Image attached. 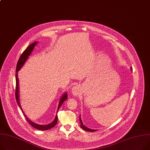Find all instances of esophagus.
Returning a JSON list of instances; mask_svg holds the SVG:
<instances>
[{"instance_id":"esophagus-1","label":"esophagus","mask_w":150,"mask_h":150,"mask_svg":"<svg viewBox=\"0 0 150 150\" xmlns=\"http://www.w3.org/2000/svg\"><path fill=\"white\" fill-rule=\"evenodd\" d=\"M79 92H80V89H79V86H74L72 87V93L74 96H77L78 95H79Z\"/></svg>"}]
</instances>
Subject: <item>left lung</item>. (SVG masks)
<instances>
[{"label":"left lung","mask_w":150,"mask_h":150,"mask_svg":"<svg viewBox=\"0 0 150 150\" xmlns=\"http://www.w3.org/2000/svg\"><path fill=\"white\" fill-rule=\"evenodd\" d=\"M79 120H80V122H81V127L83 129H85V130L88 131V132H95V131H96V129H90V128L86 127L85 125H83V122H82V121H81V119L80 116H79Z\"/></svg>","instance_id":"obj_1"}]
</instances>
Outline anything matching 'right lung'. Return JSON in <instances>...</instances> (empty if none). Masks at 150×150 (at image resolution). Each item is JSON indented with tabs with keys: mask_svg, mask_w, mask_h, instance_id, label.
<instances>
[{
	"mask_svg": "<svg viewBox=\"0 0 150 150\" xmlns=\"http://www.w3.org/2000/svg\"><path fill=\"white\" fill-rule=\"evenodd\" d=\"M37 43V42H35L34 43H33V44L30 45L23 52V53L22 54V55L20 57V58L18 59V61L17 62V67H16V72L17 73V72L19 71L21 68L22 67V66L24 64L25 62H26V59L28 58V56L31 54V52L33 51V50L34 47V46H35V45ZM16 101L17 103V104L18 105V106L21 107V108L22 109L21 107V104H20L19 103V96H18V79L17 78V74H16ZM67 98V93H64V95L62 96V98H61L60 101H59V104H58V109L60 108V107L62 106V105L63 104V103H64V101L66 100V99ZM24 115V114H23ZM25 117L26 118V121L29 123L30 125H31L33 127H34L35 128L38 129H40V130H47V129H49L50 128H51L52 127H54L57 123L58 121V116L57 115L56 116L55 118V120L51 124H49L48 125H38L37 124L34 122H33L32 121H31L28 119L26 116H25V115H24Z\"/></svg>",
	"mask_w": 150,
	"mask_h": 150,
	"instance_id": "obj_1",
	"label": "right lung"
}]
</instances>
